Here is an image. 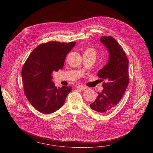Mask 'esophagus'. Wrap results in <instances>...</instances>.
<instances>
[{"label": "esophagus", "instance_id": "esophagus-1", "mask_svg": "<svg viewBox=\"0 0 153 153\" xmlns=\"http://www.w3.org/2000/svg\"><path fill=\"white\" fill-rule=\"evenodd\" d=\"M77 88L80 89V90H84V89L86 88V87L83 86V85H79L77 86Z\"/></svg>", "mask_w": 153, "mask_h": 153}]
</instances>
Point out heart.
I'll list each match as a JSON object with an SVG mask.
<instances>
[{"label":"heart","mask_w":153,"mask_h":153,"mask_svg":"<svg viewBox=\"0 0 153 153\" xmlns=\"http://www.w3.org/2000/svg\"><path fill=\"white\" fill-rule=\"evenodd\" d=\"M86 51H93V52H94L95 53V51L93 49V48H88Z\"/></svg>","instance_id":"obj_1"}]
</instances>
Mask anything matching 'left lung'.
Masks as SVG:
<instances>
[{
	"label": "left lung",
	"instance_id": "left-lung-1",
	"mask_svg": "<svg viewBox=\"0 0 153 153\" xmlns=\"http://www.w3.org/2000/svg\"><path fill=\"white\" fill-rule=\"evenodd\" d=\"M100 40L109 53L108 63L97 73V76L105 82L102 85V92L97 93V97L90 107L98 113H105L115 108L128 85V60L114 38L102 36Z\"/></svg>",
	"mask_w": 153,
	"mask_h": 153
}]
</instances>
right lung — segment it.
Instances as JSON below:
<instances>
[{
  "label": "right lung",
  "instance_id": "1",
  "mask_svg": "<svg viewBox=\"0 0 153 153\" xmlns=\"http://www.w3.org/2000/svg\"><path fill=\"white\" fill-rule=\"evenodd\" d=\"M75 44H42L33 49L23 65L21 74L24 93L31 104L42 113L48 114L59 109L72 89L71 86L56 88L51 74L63 68L67 54Z\"/></svg>",
  "mask_w": 153,
  "mask_h": 153
}]
</instances>
